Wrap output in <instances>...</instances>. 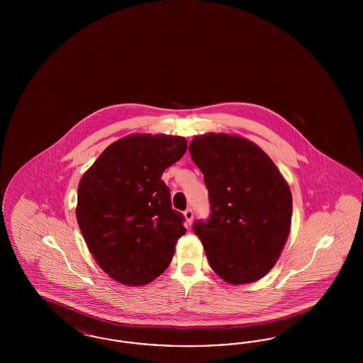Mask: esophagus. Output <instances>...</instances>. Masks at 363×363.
Segmentation results:
<instances>
[{"label":"esophagus","mask_w":363,"mask_h":363,"mask_svg":"<svg viewBox=\"0 0 363 363\" xmlns=\"http://www.w3.org/2000/svg\"><path fill=\"white\" fill-rule=\"evenodd\" d=\"M184 216L186 219V223L189 225H191V222H193V211L190 208L184 212Z\"/></svg>","instance_id":"obj_1"}]
</instances>
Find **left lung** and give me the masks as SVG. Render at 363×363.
<instances>
[{
    "mask_svg": "<svg viewBox=\"0 0 363 363\" xmlns=\"http://www.w3.org/2000/svg\"><path fill=\"white\" fill-rule=\"evenodd\" d=\"M189 152L204 175L211 216L193 230L208 262L230 284H247L277 264L291 228L293 196L277 164L238 135L194 136Z\"/></svg>",
    "mask_w": 363,
    "mask_h": 363,
    "instance_id": "left-lung-1",
    "label": "left lung"
}]
</instances>
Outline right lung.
Here are the masks:
<instances>
[{"label":"right lung","instance_id":"add662e5","mask_svg":"<svg viewBox=\"0 0 363 363\" xmlns=\"http://www.w3.org/2000/svg\"><path fill=\"white\" fill-rule=\"evenodd\" d=\"M181 136L133 133L110 144L83 174L76 218L92 257L125 286H144L170 265L186 233L163 172L186 152Z\"/></svg>","mask_w":363,"mask_h":363}]
</instances>
